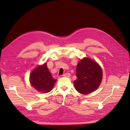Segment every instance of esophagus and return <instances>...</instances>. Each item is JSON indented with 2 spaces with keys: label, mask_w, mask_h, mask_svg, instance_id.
<instances>
[{
  "label": "esophagus",
  "mask_w": 130,
  "mask_h": 130,
  "mask_svg": "<svg viewBox=\"0 0 130 130\" xmlns=\"http://www.w3.org/2000/svg\"><path fill=\"white\" fill-rule=\"evenodd\" d=\"M62 76H65V77H69L70 76V73H65L64 74H63Z\"/></svg>",
  "instance_id": "esophagus-1"
}]
</instances>
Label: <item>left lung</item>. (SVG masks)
<instances>
[{
	"label": "left lung",
	"instance_id": "1",
	"mask_svg": "<svg viewBox=\"0 0 130 130\" xmlns=\"http://www.w3.org/2000/svg\"><path fill=\"white\" fill-rule=\"evenodd\" d=\"M100 66L89 58H84L78 63L74 84L75 89L83 94H87L95 90L102 79Z\"/></svg>",
	"mask_w": 130,
	"mask_h": 130
}]
</instances>
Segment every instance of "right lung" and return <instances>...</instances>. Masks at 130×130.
Here are the masks:
<instances>
[{"mask_svg":"<svg viewBox=\"0 0 130 130\" xmlns=\"http://www.w3.org/2000/svg\"><path fill=\"white\" fill-rule=\"evenodd\" d=\"M30 82L36 89L46 93L52 90L56 79L52 76L45 63L32 71L30 75Z\"/></svg>","mask_w":130,"mask_h":130,"instance_id":"right-lung-1","label":"right lung"}]
</instances>
